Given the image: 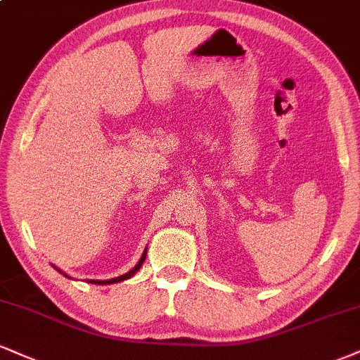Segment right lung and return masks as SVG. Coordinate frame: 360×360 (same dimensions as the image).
<instances>
[{
  "label": "right lung",
  "mask_w": 360,
  "mask_h": 360,
  "mask_svg": "<svg viewBox=\"0 0 360 360\" xmlns=\"http://www.w3.org/2000/svg\"><path fill=\"white\" fill-rule=\"evenodd\" d=\"M146 255H147V250H144V253H142V257H141V259H139L137 265L134 266L131 271H127V274L117 276V278H110V280H89V283H95V285H110V283H119V281L131 278V276L136 275V271H139V268L142 266V263H144V259H146ZM58 271H60V274H63L62 270H58ZM63 275H65V274H63ZM65 276H67V278H70V276H68V275H65Z\"/></svg>",
  "instance_id": "add662e5"
}]
</instances>
